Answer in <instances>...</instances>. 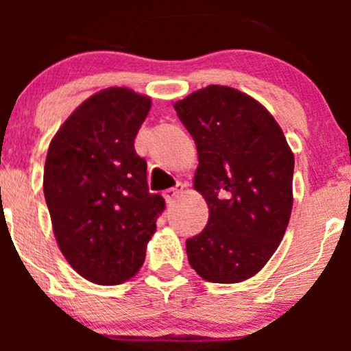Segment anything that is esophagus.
<instances>
[{
  "mask_svg": "<svg viewBox=\"0 0 351 351\" xmlns=\"http://www.w3.org/2000/svg\"><path fill=\"white\" fill-rule=\"evenodd\" d=\"M181 191H183V184L178 183V184H176V186L165 189V191H163V198L167 199V203H173V201H175L181 195Z\"/></svg>",
  "mask_w": 351,
  "mask_h": 351,
  "instance_id": "1",
  "label": "esophagus"
}]
</instances>
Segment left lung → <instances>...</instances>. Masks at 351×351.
<instances>
[{
  "label": "left lung",
  "mask_w": 351,
  "mask_h": 351,
  "mask_svg": "<svg viewBox=\"0 0 351 351\" xmlns=\"http://www.w3.org/2000/svg\"><path fill=\"white\" fill-rule=\"evenodd\" d=\"M198 150L195 189L208 224L186 239L204 280L236 284L257 274L285 234L292 211L293 155L279 123L257 100L209 86L175 104Z\"/></svg>",
  "instance_id": "1"
}]
</instances>
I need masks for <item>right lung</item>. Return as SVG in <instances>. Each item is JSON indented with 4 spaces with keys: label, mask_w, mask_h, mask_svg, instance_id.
Masks as SVG:
<instances>
[{
    "label": "right lung",
    "mask_w": 351,
    "mask_h": 351,
    "mask_svg": "<svg viewBox=\"0 0 351 351\" xmlns=\"http://www.w3.org/2000/svg\"><path fill=\"white\" fill-rule=\"evenodd\" d=\"M152 100L130 88L97 92L72 112L49 145L44 198L60 252L100 285L128 280L145 263L165 199L148 191L134 142Z\"/></svg>",
    "instance_id": "obj_1"
}]
</instances>
